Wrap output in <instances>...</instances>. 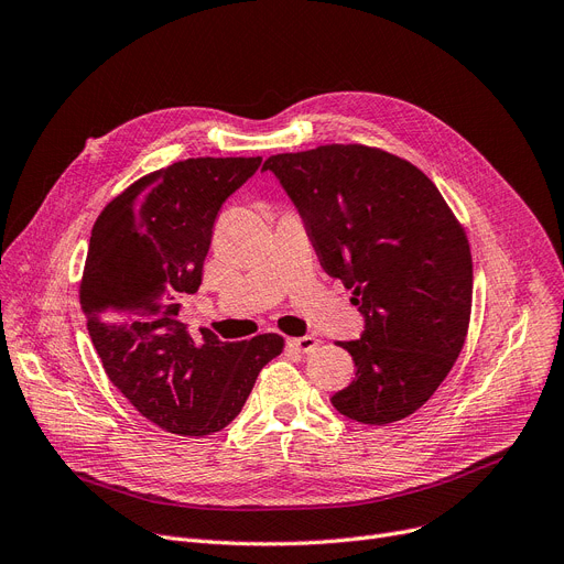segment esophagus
Instances as JSON below:
<instances>
[{
    "label": "esophagus",
    "instance_id": "1",
    "mask_svg": "<svg viewBox=\"0 0 564 564\" xmlns=\"http://www.w3.org/2000/svg\"><path fill=\"white\" fill-rule=\"evenodd\" d=\"M289 346H291V348H296V351H301V354H310V351H314V348L318 346V339H316V337H312V335H305V337H293V339H289Z\"/></svg>",
    "mask_w": 564,
    "mask_h": 564
}]
</instances>
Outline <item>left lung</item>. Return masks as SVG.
Returning <instances> with one entry per match:
<instances>
[{
  "label": "left lung",
  "instance_id": "obj_1",
  "mask_svg": "<svg viewBox=\"0 0 564 564\" xmlns=\"http://www.w3.org/2000/svg\"><path fill=\"white\" fill-rule=\"evenodd\" d=\"M273 172L299 208L330 278L354 289L365 318L339 341L356 379L330 397L362 424L415 413L459 358L473 303V259L464 227L438 187L409 160L362 144L278 153Z\"/></svg>",
  "mask_w": 564,
  "mask_h": 564
}]
</instances>
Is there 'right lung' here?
Instances as JSON below:
<instances>
[{
    "mask_svg": "<svg viewBox=\"0 0 564 564\" xmlns=\"http://www.w3.org/2000/svg\"><path fill=\"white\" fill-rule=\"evenodd\" d=\"M261 158H187L142 176L102 208L89 240L79 305L102 369L147 420L178 436H208L243 409L275 333L193 339L181 296L202 284L218 210Z\"/></svg>",
    "mask_w": 564,
    "mask_h": 564,
    "instance_id": "1",
    "label": "right lung"
}]
</instances>
